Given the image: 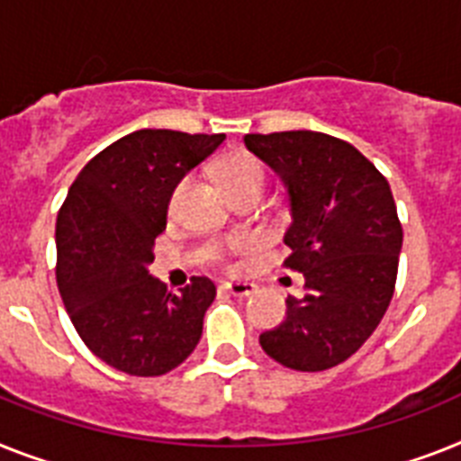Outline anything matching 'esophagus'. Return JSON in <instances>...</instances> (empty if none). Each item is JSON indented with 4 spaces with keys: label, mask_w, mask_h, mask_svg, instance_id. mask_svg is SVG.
Returning a JSON list of instances; mask_svg holds the SVG:
<instances>
[{
    "label": "esophagus",
    "mask_w": 461,
    "mask_h": 461,
    "mask_svg": "<svg viewBox=\"0 0 461 461\" xmlns=\"http://www.w3.org/2000/svg\"><path fill=\"white\" fill-rule=\"evenodd\" d=\"M221 290L228 292V294H233V296H249L257 292V287H254L252 283H240V280H235V283H223L221 285Z\"/></svg>",
    "instance_id": "34e87169"
}]
</instances>
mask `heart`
<instances>
[{"label": "heart", "instance_id": "1", "mask_svg": "<svg viewBox=\"0 0 461 461\" xmlns=\"http://www.w3.org/2000/svg\"><path fill=\"white\" fill-rule=\"evenodd\" d=\"M221 178H223V184H226L228 193L233 195V193H238V190L242 188H249V185L264 188L266 169L257 158H252V155L238 153L228 159L226 165H223ZM188 184H190V178H181V181L174 185V190H171V195H169V214H174V212L178 209L181 197H184V193L188 190ZM214 257H219V249H214Z\"/></svg>", "mask_w": 461, "mask_h": 461}]
</instances>
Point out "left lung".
<instances>
[{
  "mask_svg": "<svg viewBox=\"0 0 461 461\" xmlns=\"http://www.w3.org/2000/svg\"><path fill=\"white\" fill-rule=\"evenodd\" d=\"M245 146L287 188L285 266L306 290L287 296V318L258 344L292 370H330L370 339L393 296L402 228L391 185L351 143L321 131L247 134Z\"/></svg>",
  "mask_w": 461,
  "mask_h": 461,
  "instance_id": "obj_1",
  "label": "left lung"
}]
</instances>
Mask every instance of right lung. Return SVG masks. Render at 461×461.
<instances>
[{
  "mask_svg": "<svg viewBox=\"0 0 461 461\" xmlns=\"http://www.w3.org/2000/svg\"><path fill=\"white\" fill-rule=\"evenodd\" d=\"M223 134L139 129L86 162L56 219V283L89 351L120 372L159 376L203 337L216 287L193 277L181 294L148 273L174 185Z\"/></svg>",
  "mask_w": 461,
  "mask_h": 461,
  "instance_id": "add662e5",
  "label": "right lung"
}]
</instances>
